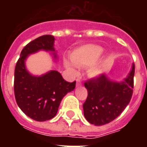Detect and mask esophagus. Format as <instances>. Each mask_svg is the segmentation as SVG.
<instances>
[{
    "mask_svg": "<svg viewBox=\"0 0 147 147\" xmlns=\"http://www.w3.org/2000/svg\"><path fill=\"white\" fill-rule=\"evenodd\" d=\"M81 85V80L80 79H77L76 80V86H80Z\"/></svg>",
    "mask_w": 147,
    "mask_h": 147,
    "instance_id": "esophagus-1",
    "label": "esophagus"
}]
</instances>
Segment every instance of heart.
I'll return each instance as SVG.
<instances>
[{"mask_svg": "<svg viewBox=\"0 0 147 147\" xmlns=\"http://www.w3.org/2000/svg\"><path fill=\"white\" fill-rule=\"evenodd\" d=\"M104 49L102 47L96 45H83L75 49L70 55L72 64L69 61H65L64 64L71 73L76 75L77 71L76 67L85 68L88 67L87 73L90 77H99L104 73L106 67L105 61H98L103 54Z\"/></svg>", "mask_w": 147, "mask_h": 147, "instance_id": "1", "label": "heart"}]
</instances>
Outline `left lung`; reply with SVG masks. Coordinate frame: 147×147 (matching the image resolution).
<instances>
[{
	"label": "left lung",
	"instance_id": "1",
	"mask_svg": "<svg viewBox=\"0 0 147 147\" xmlns=\"http://www.w3.org/2000/svg\"><path fill=\"white\" fill-rule=\"evenodd\" d=\"M134 75L135 64H132L127 76L120 82L113 81L103 74L85 83L88 95L83 107L89 123L102 126L120 116L131 98Z\"/></svg>",
	"mask_w": 147,
	"mask_h": 147
}]
</instances>
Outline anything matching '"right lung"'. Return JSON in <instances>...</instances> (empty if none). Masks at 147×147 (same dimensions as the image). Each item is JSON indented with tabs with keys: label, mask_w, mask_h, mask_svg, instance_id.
Instances as JSON below:
<instances>
[{
	"label": "right lung",
	"mask_w": 147,
	"mask_h": 147,
	"mask_svg": "<svg viewBox=\"0 0 147 147\" xmlns=\"http://www.w3.org/2000/svg\"><path fill=\"white\" fill-rule=\"evenodd\" d=\"M55 38L43 35L28 43L21 52L15 68L14 92L18 106L36 121H45L57 115L62 98L76 87V81L68 83L57 71L34 76L27 69L28 56L44 50L50 52L55 61L58 57L54 49Z\"/></svg>",
	"instance_id": "add662e5"
}]
</instances>
